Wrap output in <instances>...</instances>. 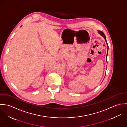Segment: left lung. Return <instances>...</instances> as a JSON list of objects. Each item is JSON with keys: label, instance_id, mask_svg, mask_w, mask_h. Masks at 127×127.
<instances>
[{"label": "left lung", "instance_id": "1", "mask_svg": "<svg viewBox=\"0 0 127 127\" xmlns=\"http://www.w3.org/2000/svg\"><path fill=\"white\" fill-rule=\"evenodd\" d=\"M99 32V34H100L102 36H103L104 38H105V40H106V42H107V46H108V49H109V46H108V43H107V40H106V36H105V34H104V33L102 32V31H98ZM107 55H108V52H107Z\"/></svg>", "mask_w": 127, "mask_h": 127}]
</instances>
